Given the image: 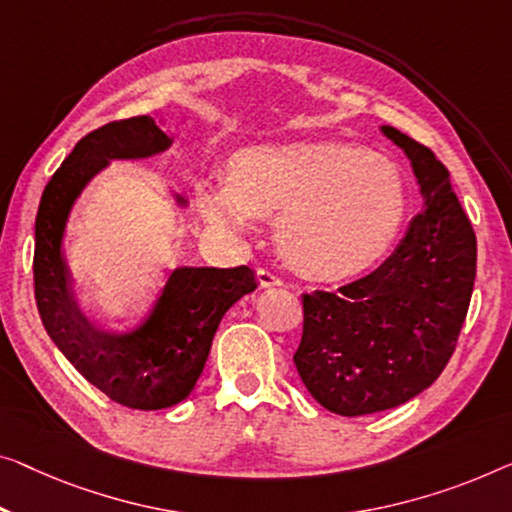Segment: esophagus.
<instances>
[{
	"instance_id": "obj_1",
	"label": "esophagus",
	"mask_w": 512,
	"mask_h": 512,
	"mask_svg": "<svg viewBox=\"0 0 512 512\" xmlns=\"http://www.w3.org/2000/svg\"><path fill=\"white\" fill-rule=\"evenodd\" d=\"M259 287H280L282 280L271 269H257Z\"/></svg>"
}]
</instances>
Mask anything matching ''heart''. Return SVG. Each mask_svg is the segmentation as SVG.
Returning <instances> with one entry per match:
<instances>
[{
  "mask_svg": "<svg viewBox=\"0 0 512 512\" xmlns=\"http://www.w3.org/2000/svg\"><path fill=\"white\" fill-rule=\"evenodd\" d=\"M197 202L211 223L248 230L278 216L276 241L294 269L345 278L370 269L393 246L407 183L391 158L349 142L301 140L236 154L230 183H202Z\"/></svg>",
  "mask_w": 512,
  "mask_h": 512,
  "instance_id": "b5f03b06",
  "label": "heart"
}]
</instances>
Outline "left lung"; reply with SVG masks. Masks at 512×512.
<instances>
[{
    "mask_svg": "<svg viewBox=\"0 0 512 512\" xmlns=\"http://www.w3.org/2000/svg\"><path fill=\"white\" fill-rule=\"evenodd\" d=\"M381 133L411 160L425 209L370 276L303 294L296 370L340 416L393 409L432 386L455 352L476 280V234L444 163L398 128Z\"/></svg>",
    "mask_w": 512,
    "mask_h": 512,
    "instance_id": "8db88e82",
    "label": "left lung"
}]
</instances>
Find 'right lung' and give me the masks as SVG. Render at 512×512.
Masks as SVG:
<instances>
[{
    "label": "right lung",
    "instance_id": "obj_1",
    "mask_svg": "<svg viewBox=\"0 0 512 512\" xmlns=\"http://www.w3.org/2000/svg\"><path fill=\"white\" fill-rule=\"evenodd\" d=\"M172 144L149 114L110 121L75 144L43 190L36 213L34 294L52 342L110 400L154 411L186 400L207 363L213 335L232 305L257 289L253 269L181 266L160 289L147 319L128 333L82 315L61 253L71 209L110 160L149 158ZM177 202L186 204L181 195Z\"/></svg>",
    "mask_w": 512,
    "mask_h": 512
}]
</instances>
